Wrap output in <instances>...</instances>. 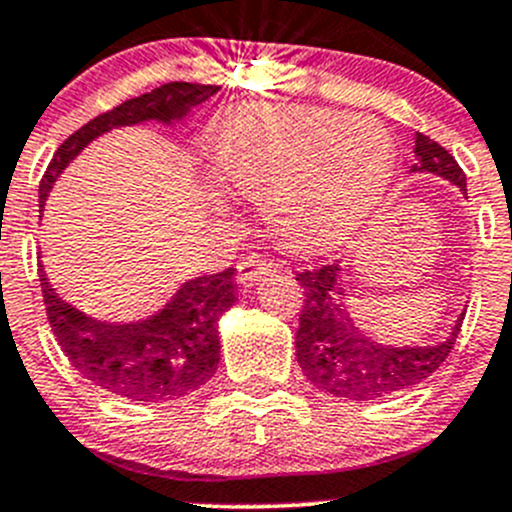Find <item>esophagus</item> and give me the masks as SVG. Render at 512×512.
<instances>
[{
	"instance_id": "1",
	"label": "esophagus",
	"mask_w": 512,
	"mask_h": 512,
	"mask_svg": "<svg viewBox=\"0 0 512 512\" xmlns=\"http://www.w3.org/2000/svg\"><path fill=\"white\" fill-rule=\"evenodd\" d=\"M270 272H275V265L262 260L260 255H247L245 260L237 262V280H240V285L255 283V280L265 278Z\"/></svg>"
}]
</instances>
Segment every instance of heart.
<instances>
[{
  "label": "heart",
  "mask_w": 512,
  "mask_h": 512,
  "mask_svg": "<svg viewBox=\"0 0 512 512\" xmlns=\"http://www.w3.org/2000/svg\"><path fill=\"white\" fill-rule=\"evenodd\" d=\"M219 179L262 204L267 234L295 257L348 245L379 207L394 143L369 116L308 105H247L209 131Z\"/></svg>",
  "instance_id": "1"
}]
</instances>
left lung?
I'll use <instances>...</instances> for the list:
<instances>
[{"label": "left lung", "instance_id": "1", "mask_svg": "<svg viewBox=\"0 0 512 512\" xmlns=\"http://www.w3.org/2000/svg\"><path fill=\"white\" fill-rule=\"evenodd\" d=\"M417 164L412 174H434L467 194L465 171L447 148L424 133L414 141ZM305 290L303 313L295 333V356L305 379L326 394L348 401H379L422 384L450 356L465 310L457 315L450 336L437 343H384L353 323L341 288V267L323 265L298 272Z\"/></svg>", "mask_w": 512, "mask_h": 512}]
</instances>
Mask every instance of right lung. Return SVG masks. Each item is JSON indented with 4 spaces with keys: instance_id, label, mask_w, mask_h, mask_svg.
Instances as JSON below:
<instances>
[{
    "instance_id": "add662e5",
    "label": "right lung",
    "mask_w": 512,
    "mask_h": 512,
    "mask_svg": "<svg viewBox=\"0 0 512 512\" xmlns=\"http://www.w3.org/2000/svg\"><path fill=\"white\" fill-rule=\"evenodd\" d=\"M219 85L166 83L126 100L62 141L40 181V212L60 174L103 133L156 121L171 126L204 103ZM47 321L70 364L103 391L131 401H171L202 389L219 364V318L234 305V270L179 285L169 303L136 321L113 323L62 300L40 272Z\"/></svg>"
}]
</instances>
